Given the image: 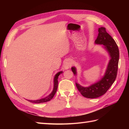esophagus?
Here are the masks:
<instances>
[{
  "instance_id": "esophagus-1",
  "label": "esophagus",
  "mask_w": 129,
  "mask_h": 129,
  "mask_svg": "<svg viewBox=\"0 0 129 129\" xmlns=\"http://www.w3.org/2000/svg\"><path fill=\"white\" fill-rule=\"evenodd\" d=\"M73 65V61L71 60H67L65 61L64 64V68L65 69H68L72 66Z\"/></svg>"
}]
</instances>
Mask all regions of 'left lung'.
<instances>
[{
    "label": "left lung",
    "mask_w": 129,
    "mask_h": 129,
    "mask_svg": "<svg viewBox=\"0 0 129 129\" xmlns=\"http://www.w3.org/2000/svg\"><path fill=\"white\" fill-rule=\"evenodd\" d=\"M98 36L95 42L98 44L103 45L110 54L111 59L109 61L108 68L104 77L99 81L89 87H84L76 83V86L83 96L94 99L97 98L105 94L112 85L116 78L118 63L119 59V50L116 42L106 31V29L101 27L99 29ZM72 70L76 74V69L72 68Z\"/></svg>",
    "instance_id": "obj_1"
}]
</instances>
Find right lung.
<instances>
[{
  "mask_svg": "<svg viewBox=\"0 0 129 129\" xmlns=\"http://www.w3.org/2000/svg\"><path fill=\"white\" fill-rule=\"evenodd\" d=\"M62 72H60L57 73L56 74L54 78V89L53 91L51 93V94L49 95L48 96H46L45 98L42 99H39V100H28L29 101L33 103H37V104H39V103H45L47 102V101H50L54 97V95L55 94V93L56 92V90L57 89V86H58V80H57V79H58V77L60 74H61Z\"/></svg>",
  "mask_w": 129,
  "mask_h": 129,
  "instance_id": "1",
  "label": "right lung"
}]
</instances>
